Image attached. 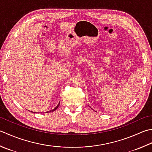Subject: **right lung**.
Returning <instances> with one entry per match:
<instances>
[{"mask_svg":"<svg viewBox=\"0 0 152 152\" xmlns=\"http://www.w3.org/2000/svg\"><path fill=\"white\" fill-rule=\"evenodd\" d=\"M59 105H60V103H59L58 104V105H56V107H55V109H53V110H50V111H47L46 113H49V112H53V111H55V110H56V109H58V107H59ZM31 113H33V111H31Z\"/></svg>","mask_w":152,"mask_h":152,"instance_id":"obj_1","label":"right lung"}]
</instances>
